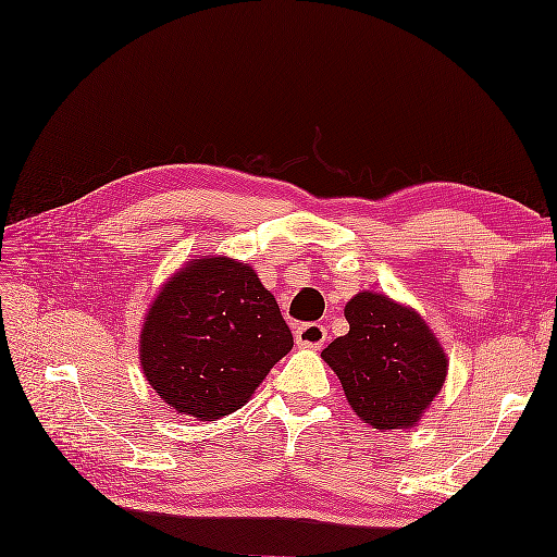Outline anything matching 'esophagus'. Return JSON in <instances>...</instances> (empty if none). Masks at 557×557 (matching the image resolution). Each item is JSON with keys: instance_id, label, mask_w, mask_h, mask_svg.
I'll return each mask as SVG.
<instances>
[{"instance_id": "obj_1", "label": "esophagus", "mask_w": 557, "mask_h": 557, "mask_svg": "<svg viewBox=\"0 0 557 557\" xmlns=\"http://www.w3.org/2000/svg\"><path fill=\"white\" fill-rule=\"evenodd\" d=\"M296 344L304 348H320L327 339V330L320 325V322H304V325L296 327L294 332Z\"/></svg>"}]
</instances>
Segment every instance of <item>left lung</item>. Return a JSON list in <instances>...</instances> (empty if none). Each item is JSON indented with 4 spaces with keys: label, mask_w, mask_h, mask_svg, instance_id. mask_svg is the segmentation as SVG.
Segmentation results:
<instances>
[{
    "label": "left lung",
    "mask_w": 557,
    "mask_h": 557,
    "mask_svg": "<svg viewBox=\"0 0 557 557\" xmlns=\"http://www.w3.org/2000/svg\"><path fill=\"white\" fill-rule=\"evenodd\" d=\"M348 334L322 358L337 372L348 406L374 430L412 426L446 380V356L416 310L360 292L346 304Z\"/></svg>",
    "instance_id": "8db88e82"
}]
</instances>
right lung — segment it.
Wrapping results in <instances>:
<instances>
[{
	"mask_svg": "<svg viewBox=\"0 0 557 557\" xmlns=\"http://www.w3.org/2000/svg\"><path fill=\"white\" fill-rule=\"evenodd\" d=\"M292 346L275 296L247 263L199 258L149 308L139 360L168 406L218 420L247 404Z\"/></svg>",
	"mask_w": 557,
	"mask_h": 557,
	"instance_id": "1",
	"label": "right lung"
}]
</instances>
